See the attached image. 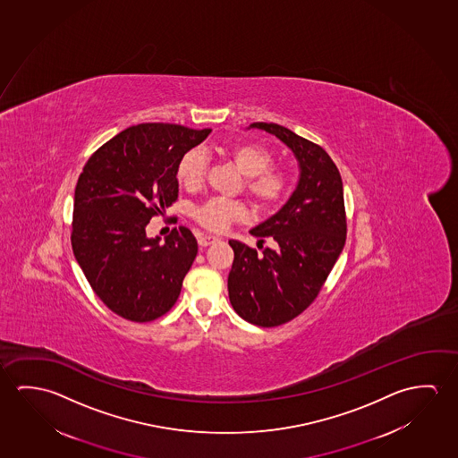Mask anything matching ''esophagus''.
<instances>
[{"instance_id": "34e87169", "label": "esophagus", "mask_w": 458, "mask_h": 458, "mask_svg": "<svg viewBox=\"0 0 458 458\" xmlns=\"http://www.w3.org/2000/svg\"><path fill=\"white\" fill-rule=\"evenodd\" d=\"M216 241H218L217 236H212V234H198V244H199L201 248L210 246V244H214Z\"/></svg>"}]
</instances>
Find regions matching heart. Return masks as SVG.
I'll list each match as a JSON object with an SVG mask.
<instances>
[{
    "label": "heart",
    "instance_id": "1",
    "mask_svg": "<svg viewBox=\"0 0 458 458\" xmlns=\"http://www.w3.org/2000/svg\"><path fill=\"white\" fill-rule=\"evenodd\" d=\"M226 157L240 171L244 179V191L255 209L271 212L284 199L289 190V177L284 171L271 167L270 151L257 143H234ZM206 157L203 151L190 150L182 157L177 165V179L188 190H196L206 175ZM191 216L199 225L210 232H222L233 222L248 218V209L241 201L209 198L191 210Z\"/></svg>",
    "mask_w": 458,
    "mask_h": 458
}]
</instances>
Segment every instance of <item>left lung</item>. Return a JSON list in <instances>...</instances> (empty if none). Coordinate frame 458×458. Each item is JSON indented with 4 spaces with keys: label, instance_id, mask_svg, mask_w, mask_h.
Returning <instances> with one entry per match:
<instances>
[{
    "label": "left lung",
    "instance_id": "1",
    "mask_svg": "<svg viewBox=\"0 0 458 458\" xmlns=\"http://www.w3.org/2000/svg\"><path fill=\"white\" fill-rule=\"evenodd\" d=\"M284 142L299 161L301 177L289 201L250 230L262 254L230 240L234 260L228 275L233 310L248 323L275 327L303 313L321 291L345 246L344 183L319 145L275 123H252Z\"/></svg>",
    "mask_w": 458,
    "mask_h": 458
}]
</instances>
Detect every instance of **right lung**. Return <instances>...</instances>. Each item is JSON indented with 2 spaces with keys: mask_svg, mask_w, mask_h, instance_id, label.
<instances>
[{
  "mask_svg": "<svg viewBox=\"0 0 458 458\" xmlns=\"http://www.w3.org/2000/svg\"><path fill=\"white\" fill-rule=\"evenodd\" d=\"M210 129L143 123L104 143L76 183L72 248L92 291L113 313L148 323L179 299L198 254L185 226L147 238L151 217L179 196L177 165Z\"/></svg>",
  "mask_w": 458,
  "mask_h": 458,
  "instance_id": "obj_1",
  "label": "right lung"
}]
</instances>
